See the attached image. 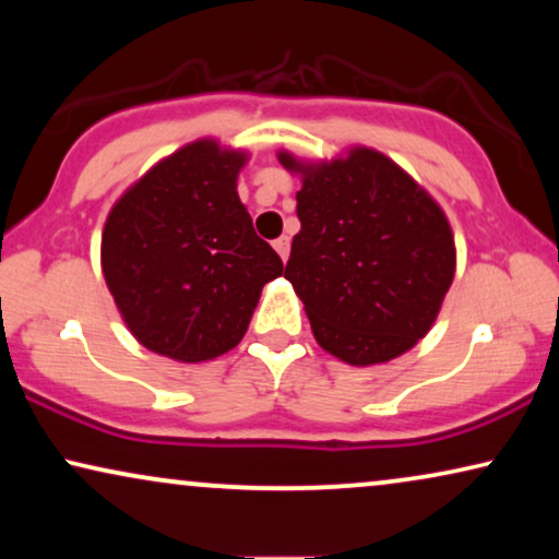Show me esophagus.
<instances>
[{"label":"esophagus","instance_id":"obj_1","mask_svg":"<svg viewBox=\"0 0 559 559\" xmlns=\"http://www.w3.org/2000/svg\"><path fill=\"white\" fill-rule=\"evenodd\" d=\"M272 247L277 249V254L282 257V262H287V257H289V239H287V236H280V239H274Z\"/></svg>","mask_w":559,"mask_h":559}]
</instances>
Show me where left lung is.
<instances>
[{
	"label": "left lung",
	"instance_id": "8db88e82",
	"mask_svg": "<svg viewBox=\"0 0 559 559\" xmlns=\"http://www.w3.org/2000/svg\"><path fill=\"white\" fill-rule=\"evenodd\" d=\"M297 173L300 234L285 277L320 348L350 366L384 364L425 338L455 274L445 213L400 165L369 147Z\"/></svg>",
	"mask_w": 559,
	"mask_h": 559
}]
</instances>
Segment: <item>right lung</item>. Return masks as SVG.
Returning <instances> with one entry per match:
<instances>
[{
    "instance_id": "right-lung-1",
    "label": "right lung",
    "mask_w": 559,
    "mask_h": 559,
    "mask_svg": "<svg viewBox=\"0 0 559 559\" xmlns=\"http://www.w3.org/2000/svg\"><path fill=\"white\" fill-rule=\"evenodd\" d=\"M243 163L213 140L186 144L106 218V287L134 338L159 356L198 364L239 346L262 287L285 270L236 193Z\"/></svg>"
}]
</instances>
